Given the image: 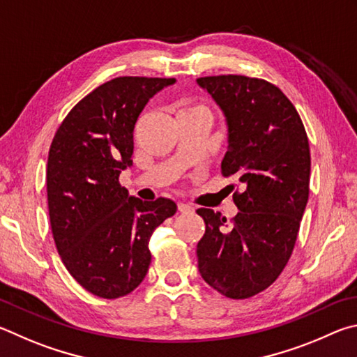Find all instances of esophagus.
Returning <instances> with one entry per match:
<instances>
[{
	"label": "esophagus",
	"instance_id": "34e87169",
	"mask_svg": "<svg viewBox=\"0 0 357 357\" xmlns=\"http://www.w3.org/2000/svg\"><path fill=\"white\" fill-rule=\"evenodd\" d=\"M178 211H180V213H192V211H195V208H192V205H190V204L180 202L178 204Z\"/></svg>",
	"mask_w": 357,
	"mask_h": 357
}]
</instances>
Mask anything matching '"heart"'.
Segmentation results:
<instances>
[{
	"label": "heart",
	"instance_id": "heart-1",
	"mask_svg": "<svg viewBox=\"0 0 357 357\" xmlns=\"http://www.w3.org/2000/svg\"><path fill=\"white\" fill-rule=\"evenodd\" d=\"M191 112H205V114H208V111H207V108H205V106L192 105V103L185 105L183 108L178 111V114H191Z\"/></svg>",
	"mask_w": 357,
	"mask_h": 357
}]
</instances>
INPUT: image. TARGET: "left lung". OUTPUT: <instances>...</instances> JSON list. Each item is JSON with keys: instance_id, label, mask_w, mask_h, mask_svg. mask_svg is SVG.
Instances as JSON below:
<instances>
[{"instance_id": "1", "label": "left lung", "mask_w": 357, "mask_h": 357, "mask_svg": "<svg viewBox=\"0 0 357 357\" xmlns=\"http://www.w3.org/2000/svg\"><path fill=\"white\" fill-rule=\"evenodd\" d=\"M226 116L224 177H236L238 213L199 208L205 234L197 243L199 273L232 299L268 289L289 261L309 199L310 149L298 111L278 86L245 75L197 78Z\"/></svg>"}]
</instances>
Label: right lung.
Segmentation results:
<instances>
[{
  "mask_svg": "<svg viewBox=\"0 0 357 357\" xmlns=\"http://www.w3.org/2000/svg\"><path fill=\"white\" fill-rule=\"evenodd\" d=\"M174 78L119 77L73 106L48 152L47 196L56 249L92 295H128L149 271V240L177 205L128 196L119 175L131 166L133 130L144 106Z\"/></svg>",
  "mask_w": 357,
  "mask_h": 357,
  "instance_id": "obj_1",
  "label": "right lung"
}]
</instances>
